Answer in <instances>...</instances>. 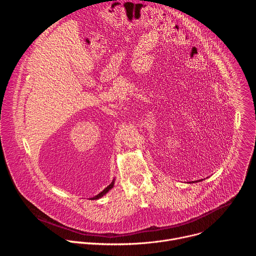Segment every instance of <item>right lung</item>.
Instances as JSON below:
<instances>
[{
	"mask_svg": "<svg viewBox=\"0 0 256 256\" xmlns=\"http://www.w3.org/2000/svg\"><path fill=\"white\" fill-rule=\"evenodd\" d=\"M114 181H112L110 184H109L107 188H105L100 194H98L97 196H93V198H91V200H98V198H102L105 194H107L109 190H110L112 188H114Z\"/></svg>",
	"mask_w": 256,
	"mask_h": 256,
	"instance_id": "right-lung-1",
	"label": "right lung"
}]
</instances>
